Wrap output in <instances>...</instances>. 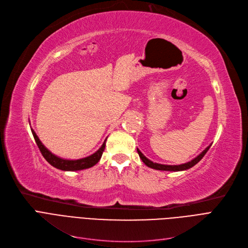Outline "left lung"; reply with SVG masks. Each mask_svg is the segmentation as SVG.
I'll return each instance as SVG.
<instances>
[{
  "label": "left lung",
  "mask_w": 248,
  "mask_h": 248,
  "mask_svg": "<svg viewBox=\"0 0 248 248\" xmlns=\"http://www.w3.org/2000/svg\"><path fill=\"white\" fill-rule=\"evenodd\" d=\"M210 146H211V144L209 145V146H207L204 150H203L199 155H197L195 158H193L191 161H188V162H186V163H183V164H180V165H166V164H160V163H156V162H153V161H151V160H149L146 156H145L138 148H137V152H138V154H139V157H140V159L142 160L143 161V163L146 165V166H148V167H150V168H152V169H156V170H163V171H174V172H176V171H184V170H187V169H189V168H191V167H193L194 165H196L200 160L204 157V155L206 154V152L209 150V148H210Z\"/></svg>",
  "instance_id": "8db88e82"
}]
</instances>
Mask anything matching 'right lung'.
Wrapping results in <instances>:
<instances>
[{"label":"right lung","mask_w":248,"mask_h":248,"mask_svg":"<svg viewBox=\"0 0 248 248\" xmlns=\"http://www.w3.org/2000/svg\"><path fill=\"white\" fill-rule=\"evenodd\" d=\"M31 131H32L34 139L38 145V147H39L43 157L45 158L52 166H54L57 169L63 170V171H78V170L88 169V168L93 167L94 165H96L99 162V160L101 159L102 154H103V151L106 146L107 138L104 140L103 144H102V146L95 153H93L89 156L80 158V159H74V160L64 159V158H61L59 156L53 154L48 148H46L45 145L41 142V140L39 139L36 132L32 128H31Z\"/></svg>","instance_id":"obj_1"}]
</instances>
